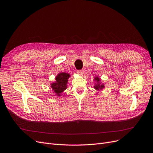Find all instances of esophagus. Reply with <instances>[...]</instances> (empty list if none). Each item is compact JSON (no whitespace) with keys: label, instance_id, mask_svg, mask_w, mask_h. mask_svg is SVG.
<instances>
[{"label":"esophagus","instance_id":"obj_1","mask_svg":"<svg viewBox=\"0 0 153 153\" xmlns=\"http://www.w3.org/2000/svg\"><path fill=\"white\" fill-rule=\"evenodd\" d=\"M77 73H78V74H79V75H81V76H83V74H84V71H83V70H78V71H77Z\"/></svg>","mask_w":153,"mask_h":153}]
</instances>
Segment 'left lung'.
I'll return each instance as SVG.
<instances>
[{"label":"left lung","instance_id":"obj_1","mask_svg":"<svg viewBox=\"0 0 153 153\" xmlns=\"http://www.w3.org/2000/svg\"><path fill=\"white\" fill-rule=\"evenodd\" d=\"M95 80L97 82V84H96L95 86H94V88L96 89L97 90H102V88H104V85H103V84H100L99 82L100 81V78L99 77H96L95 78Z\"/></svg>","mask_w":153,"mask_h":153}]
</instances>
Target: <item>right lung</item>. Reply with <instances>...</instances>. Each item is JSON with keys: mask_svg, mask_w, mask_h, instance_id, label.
Masks as SVG:
<instances>
[{"mask_svg": "<svg viewBox=\"0 0 153 153\" xmlns=\"http://www.w3.org/2000/svg\"><path fill=\"white\" fill-rule=\"evenodd\" d=\"M70 75L67 73H60L56 76V82L51 83V87L54 90V92L59 96L63 91L67 88L66 84Z\"/></svg>", "mask_w": 153, "mask_h": 153, "instance_id": "1", "label": "right lung"}]
</instances>
